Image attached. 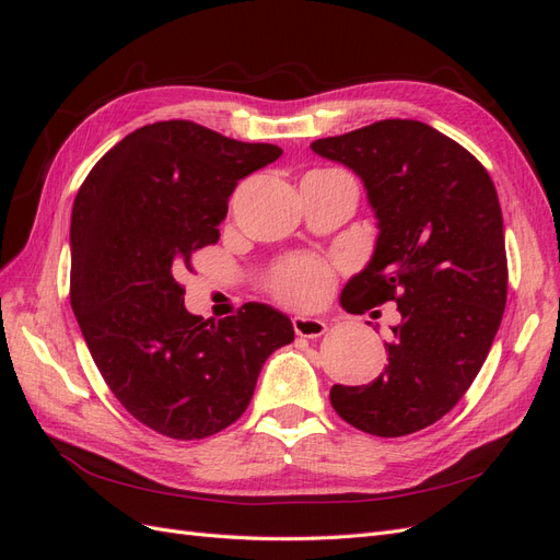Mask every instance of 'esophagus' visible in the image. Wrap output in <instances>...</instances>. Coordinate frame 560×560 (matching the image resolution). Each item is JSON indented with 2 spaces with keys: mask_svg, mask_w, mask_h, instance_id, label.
<instances>
[{
  "mask_svg": "<svg viewBox=\"0 0 560 560\" xmlns=\"http://www.w3.org/2000/svg\"><path fill=\"white\" fill-rule=\"evenodd\" d=\"M294 331L303 338H317L327 331V322L319 317H306V315H294L292 317Z\"/></svg>",
  "mask_w": 560,
  "mask_h": 560,
  "instance_id": "obj_1",
  "label": "esophagus"
}]
</instances>
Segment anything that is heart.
I'll return each mask as SVG.
<instances>
[{
	"label": "heart",
	"mask_w": 560,
	"mask_h": 560,
	"mask_svg": "<svg viewBox=\"0 0 560 560\" xmlns=\"http://www.w3.org/2000/svg\"><path fill=\"white\" fill-rule=\"evenodd\" d=\"M273 292L292 306H315L331 290V270L317 259H294L273 276Z\"/></svg>",
	"instance_id": "1"
}]
</instances>
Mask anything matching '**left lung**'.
<instances>
[{
    "instance_id": "8db88e82",
    "label": "left lung",
    "mask_w": 560,
    "mask_h": 560,
    "mask_svg": "<svg viewBox=\"0 0 560 560\" xmlns=\"http://www.w3.org/2000/svg\"><path fill=\"white\" fill-rule=\"evenodd\" d=\"M364 184L376 245L341 292L348 313L397 299L385 371L334 385L352 428L401 436L432 425L467 393L500 329L506 254L495 184L467 149L428 124L385 118L311 144Z\"/></svg>"
}]
</instances>
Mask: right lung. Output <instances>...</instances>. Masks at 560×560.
Segmentation results:
<instances>
[{
    "instance_id": "obj_1",
    "label": "right lung",
    "mask_w": 560,
    "mask_h": 560,
    "mask_svg": "<svg viewBox=\"0 0 560 560\" xmlns=\"http://www.w3.org/2000/svg\"><path fill=\"white\" fill-rule=\"evenodd\" d=\"M282 156L191 121L126 135L95 163L72 208L70 299L116 399L147 428L202 439L238 420L292 319L245 303L219 322L184 308L177 276L219 241L235 184Z\"/></svg>"
}]
</instances>
